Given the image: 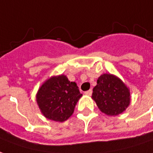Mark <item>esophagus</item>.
<instances>
[{"mask_svg":"<svg viewBox=\"0 0 153 153\" xmlns=\"http://www.w3.org/2000/svg\"><path fill=\"white\" fill-rule=\"evenodd\" d=\"M85 94H86V95H89V96H90V95L92 94V90H88V91H86V92H85Z\"/></svg>","mask_w":153,"mask_h":153,"instance_id":"34e87169","label":"esophagus"}]
</instances>
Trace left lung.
<instances>
[{"instance_id":"8db88e82","label":"left lung","mask_w":153,"mask_h":153,"mask_svg":"<svg viewBox=\"0 0 153 153\" xmlns=\"http://www.w3.org/2000/svg\"><path fill=\"white\" fill-rule=\"evenodd\" d=\"M92 99L100 111L107 116H117L124 111L131 101L130 90L119 78L104 74L98 78Z\"/></svg>"}]
</instances>
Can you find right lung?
<instances>
[{
    "label": "right lung",
    "instance_id": "obj_1",
    "mask_svg": "<svg viewBox=\"0 0 153 153\" xmlns=\"http://www.w3.org/2000/svg\"><path fill=\"white\" fill-rule=\"evenodd\" d=\"M82 94L75 82L61 74L46 80L36 95L42 115L49 120L63 122L72 116Z\"/></svg>",
    "mask_w": 153,
    "mask_h": 153
}]
</instances>
